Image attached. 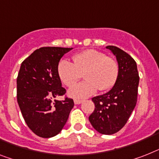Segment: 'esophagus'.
<instances>
[{
	"label": "esophagus",
	"mask_w": 159,
	"mask_h": 159,
	"mask_svg": "<svg viewBox=\"0 0 159 159\" xmlns=\"http://www.w3.org/2000/svg\"><path fill=\"white\" fill-rule=\"evenodd\" d=\"M82 102H83L82 100H76V99H75V100L74 101V103L75 105H80V104H81Z\"/></svg>",
	"instance_id": "obj_1"
}]
</instances>
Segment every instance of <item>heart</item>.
Wrapping results in <instances>:
<instances>
[{
    "instance_id": "heart-1",
    "label": "heart",
    "mask_w": 159,
    "mask_h": 159,
    "mask_svg": "<svg viewBox=\"0 0 159 159\" xmlns=\"http://www.w3.org/2000/svg\"><path fill=\"white\" fill-rule=\"evenodd\" d=\"M74 63L62 58L57 64V74L64 84L70 87L84 72V82L79 83L68 90L73 98L83 99L95 94L98 89L106 91L115 85L119 75V66L111 57L103 53L89 49L73 56Z\"/></svg>"
}]
</instances>
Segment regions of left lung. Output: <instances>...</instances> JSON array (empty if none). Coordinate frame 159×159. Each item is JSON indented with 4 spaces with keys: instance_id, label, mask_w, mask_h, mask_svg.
Segmentation results:
<instances>
[{
    "instance_id": "obj_1",
    "label": "left lung",
    "mask_w": 159,
    "mask_h": 159,
    "mask_svg": "<svg viewBox=\"0 0 159 159\" xmlns=\"http://www.w3.org/2000/svg\"><path fill=\"white\" fill-rule=\"evenodd\" d=\"M106 48L116 57L119 75L108 93L92 98L95 110L89 119L99 133L111 135L123 128L136 106L139 74L136 61L128 53L113 45Z\"/></svg>"
}]
</instances>
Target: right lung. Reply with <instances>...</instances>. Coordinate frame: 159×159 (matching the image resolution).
<instances>
[{
  "instance_id": "1",
  "label": "right lung",
  "mask_w": 159,
  "mask_h": 159,
  "mask_svg": "<svg viewBox=\"0 0 159 159\" xmlns=\"http://www.w3.org/2000/svg\"><path fill=\"white\" fill-rule=\"evenodd\" d=\"M73 48L43 47L22 62L17 78V100L28 128L35 135L50 138L61 132L74 102L56 100L65 94L57 64Z\"/></svg>"
}]
</instances>
